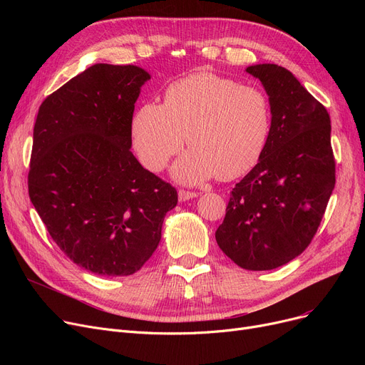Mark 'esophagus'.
<instances>
[{
  "label": "esophagus",
  "instance_id": "obj_1",
  "mask_svg": "<svg viewBox=\"0 0 365 365\" xmlns=\"http://www.w3.org/2000/svg\"><path fill=\"white\" fill-rule=\"evenodd\" d=\"M195 197H197L195 192H189V190L179 189V201H180V202L187 201V200H192V198H195Z\"/></svg>",
  "mask_w": 365,
  "mask_h": 365
}]
</instances>
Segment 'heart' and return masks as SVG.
<instances>
[{"mask_svg":"<svg viewBox=\"0 0 365 365\" xmlns=\"http://www.w3.org/2000/svg\"><path fill=\"white\" fill-rule=\"evenodd\" d=\"M272 108L256 86L212 72H195L173 83L164 105L148 102L131 120V139L140 163L158 171L183 148L190 149L173 175L183 183H197L215 175L237 179L263 155L271 136Z\"/></svg>","mask_w":365,"mask_h":365,"instance_id":"b5f03b06","label":"heart"}]
</instances>
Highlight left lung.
I'll list each match as a JSON object with an SVG mask.
<instances>
[{"mask_svg": "<svg viewBox=\"0 0 365 365\" xmlns=\"http://www.w3.org/2000/svg\"><path fill=\"white\" fill-rule=\"evenodd\" d=\"M245 71L269 96L272 128L259 163L232 189L216 241L242 269L269 271L302 255L317 234L336 183L331 124L289 69Z\"/></svg>", "mask_w": 365, "mask_h": 365, "instance_id": "obj_1", "label": "left lung"}]
</instances>
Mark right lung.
<instances>
[{
  "label": "right lung",
  "mask_w": 365,
  "mask_h": 365,
  "mask_svg": "<svg viewBox=\"0 0 365 365\" xmlns=\"http://www.w3.org/2000/svg\"><path fill=\"white\" fill-rule=\"evenodd\" d=\"M148 80L139 66L96 63L50 94L34 125L29 198L61 250L101 277L138 272L178 204L130 150Z\"/></svg>",
  "instance_id": "right-lung-1"
}]
</instances>
